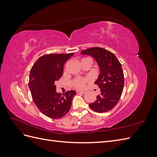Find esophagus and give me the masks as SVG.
Returning a JSON list of instances; mask_svg holds the SVG:
<instances>
[{"label": "esophagus", "mask_w": 157, "mask_h": 157, "mask_svg": "<svg viewBox=\"0 0 157 157\" xmlns=\"http://www.w3.org/2000/svg\"><path fill=\"white\" fill-rule=\"evenodd\" d=\"M76 92H77V94H84L86 93L85 91H82V90H77Z\"/></svg>", "instance_id": "esophagus-1"}]
</instances>
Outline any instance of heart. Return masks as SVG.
Instances as JSON below:
<instances>
[{
    "label": "heart",
    "mask_w": 157,
    "mask_h": 157,
    "mask_svg": "<svg viewBox=\"0 0 157 157\" xmlns=\"http://www.w3.org/2000/svg\"><path fill=\"white\" fill-rule=\"evenodd\" d=\"M91 80L90 78H78L75 79L73 82V86L78 88H82L86 86V84L87 82Z\"/></svg>",
    "instance_id": "obj_1"
}]
</instances>
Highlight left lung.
<instances>
[{
	"label": "left lung",
	"instance_id": "left-lung-1",
	"mask_svg": "<svg viewBox=\"0 0 157 157\" xmlns=\"http://www.w3.org/2000/svg\"><path fill=\"white\" fill-rule=\"evenodd\" d=\"M82 55L94 57L100 67V75L95 82L101 88L96 101L89 104L93 111L105 113L111 111L119 102L124 86V75L121 64L115 55L105 48L93 47L82 51Z\"/></svg>",
	"mask_w": 157,
	"mask_h": 157
}]
</instances>
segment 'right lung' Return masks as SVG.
Returning <instances> with one entry per match:
<instances>
[{"mask_svg":"<svg viewBox=\"0 0 157 157\" xmlns=\"http://www.w3.org/2000/svg\"><path fill=\"white\" fill-rule=\"evenodd\" d=\"M74 53L48 54L40 57L29 73V88L33 101L42 113L48 117L58 119L67 113L71 106L75 90L56 92L55 82L63 75V65Z\"/></svg>","mask_w":157,"mask_h":157,"instance_id":"obj_1","label":"right lung"}]
</instances>
